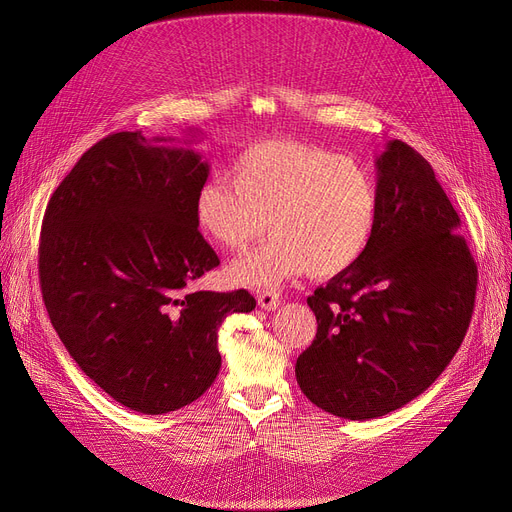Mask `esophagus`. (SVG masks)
Masks as SVG:
<instances>
[{"label": "esophagus", "mask_w": 512, "mask_h": 512, "mask_svg": "<svg viewBox=\"0 0 512 512\" xmlns=\"http://www.w3.org/2000/svg\"><path fill=\"white\" fill-rule=\"evenodd\" d=\"M257 303L265 311H274V309H278L282 299H280V294L276 290H263V292L257 294Z\"/></svg>", "instance_id": "obj_1"}]
</instances>
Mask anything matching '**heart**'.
<instances>
[{"label":"heart","mask_w":512,"mask_h":512,"mask_svg":"<svg viewBox=\"0 0 512 512\" xmlns=\"http://www.w3.org/2000/svg\"><path fill=\"white\" fill-rule=\"evenodd\" d=\"M380 188L351 157L297 141H263L242 151L230 180L213 178L195 197L199 232L215 247L242 251L263 236L261 251L234 261L236 284L267 288L309 274L336 278L369 251L380 226Z\"/></svg>","instance_id":"1"}]
</instances>
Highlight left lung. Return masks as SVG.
<instances>
[{
  "label": "left lung",
  "instance_id": "8db88e82",
  "mask_svg": "<svg viewBox=\"0 0 512 512\" xmlns=\"http://www.w3.org/2000/svg\"><path fill=\"white\" fill-rule=\"evenodd\" d=\"M380 226L365 257L307 299L317 334L303 394L363 421L407 405L446 369L471 324L477 265L429 161L402 141L375 161Z\"/></svg>",
  "mask_w": 512,
  "mask_h": 512
}]
</instances>
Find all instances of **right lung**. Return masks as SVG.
<instances>
[{
	"instance_id": "1",
	"label": "right lung",
	"mask_w": 512,
	"mask_h": 512,
	"mask_svg": "<svg viewBox=\"0 0 512 512\" xmlns=\"http://www.w3.org/2000/svg\"><path fill=\"white\" fill-rule=\"evenodd\" d=\"M207 176L193 149L114 132L76 161L43 215L39 282L51 324L78 367L137 413L197 400L222 367V321L257 305L245 288L188 290L220 265L193 215Z\"/></svg>"
}]
</instances>
